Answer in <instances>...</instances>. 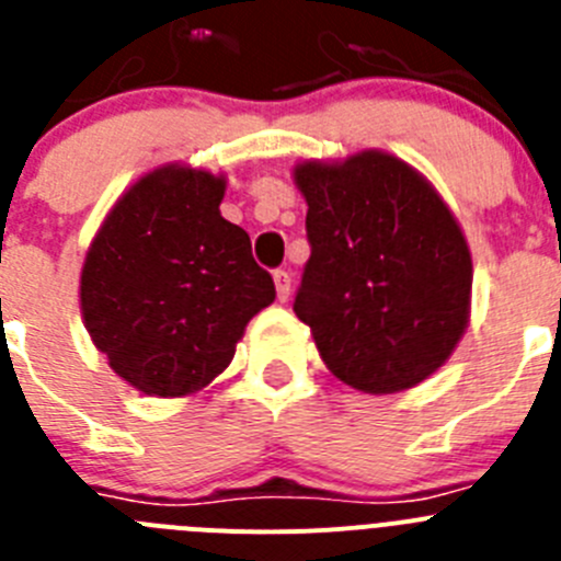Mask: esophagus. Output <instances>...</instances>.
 <instances>
[{"label": "esophagus", "instance_id": "obj_1", "mask_svg": "<svg viewBox=\"0 0 561 561\" xmlns=\"http://www.w3.org/2000/svg\"><path fill=\"white\" fill-rule=\"evenodd\" d=\"M275 289H277V300H286L291 291V275L286 270H275Z\"/></svg>", "mask_w": 561, "mask_h": 561}]
</instances>
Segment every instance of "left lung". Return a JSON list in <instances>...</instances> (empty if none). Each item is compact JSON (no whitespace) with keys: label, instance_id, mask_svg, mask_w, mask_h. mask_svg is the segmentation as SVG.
Instances as JSON below:
<instances>
[{"label":"left lung","instance_id":"1","mask_svg":"<svg viewBox=\"0 0 561 561\" xmlns=\"http://www.w3.org/2000/svg\"><path fill=\"white\" fill-rule=\"evenodd\" d=\"M311 255L295 314L331 374L365 393L408 390L466 331L472 255L427 180L381 151L295 168Z\"/></svg>","mask_w":561,"mask_h":561}]
</instances>
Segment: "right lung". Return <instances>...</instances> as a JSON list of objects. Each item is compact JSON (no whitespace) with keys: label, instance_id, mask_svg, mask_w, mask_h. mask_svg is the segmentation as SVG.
Returning <instances> with one entry per match:
<instances>
[{"label":"right lung","instance_id":"obj_1","mask_svg":"<svg viewBox=\"0 0 561 561\" xmlns=\"http://www.w3.org/2000/svg\"><path fill=\"white\" fill-rule=\"evenodd\" d=\"M225 180L168 165L112 207L81 272V311L114 374L148 396H187L230 365L275 300L250 236L221 216Z\"/></svg>","mask_w":561,"mask_h":561}]
</instances>
